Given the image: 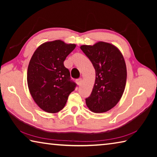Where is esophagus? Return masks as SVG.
I'll return each instance as SVG.
<instances>
[{"instance_id":"34e87169","label":"esophagus","mask_w":157,"mask_h":157,"mask_svg":"<svg viewBox=\"0 0 157 157\" xmlns=\"http://www.w3.org/2000/svg\"><path fill=\"white\" fill-rule=\"evenodd\" d=\"M76 82H77V84H78V85H80L82 84V78H78L76 80Z\"/></svg>"}]
</instances>
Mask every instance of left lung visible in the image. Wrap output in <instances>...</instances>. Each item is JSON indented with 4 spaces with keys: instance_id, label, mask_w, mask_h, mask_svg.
<instances>
[{
    "instance_id": "8db88e82",
    "label": "left lung",
    "mask_w": 157,
    "mask_h": 157,
    "mask_svg": "<svg viewBox=\"0 0 157 157\" xmlns=\"http://www.w3.org/2000/svg\"><path fill=\"white\" fill-rule=\"evenodd\" d=\"M95 70V81L86 104L95 113L106 112L113 107L123 94L127 69L123 55L116 46L105 42L80 47Z\"/></svg>"
}]
</instances>
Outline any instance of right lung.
Returning a JSON list of instances; mask_svg holds the SVG:
<instances>
[{
  "label": "right lung",
  "mask_w": 157,
  "mask_h": 157,
  "mask_svg": "<svg viewBox=\"0 0 157 157\" xmlns=\"http://www.w3.org/2000/svg\"><path fill=\"white\" fill-rule=\"evenodd\" d=\"M75 47L61 40L46 42L31 58L27 75L28 88L34 102L46 112L62 110L77 86L63 65L66 57Z\"/></svg>",
  "instance_id": "add662e5"
}]
</instances>
